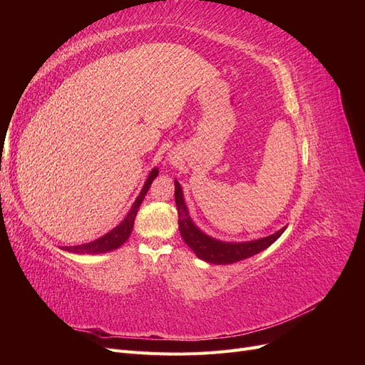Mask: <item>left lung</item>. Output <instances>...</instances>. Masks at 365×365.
Instances as JSON below:
<instances>
[{
    "instance_id": "1",
    "label": "left lung",
    "mask_w": 365,
    "mask_h": 365,
    "mask_svg": "<svg viewBox=\"0 0 365 365\" xmlns=\"http://www.w3.org/2000/svg\"><path fill=\"white\" fill-rule=\"evenodd\" d=\"M175 202L178 208V227L180 233L184 242L189 245L197 257L215 264H228L239 260H244L247 257L254 256L264 248H268L271 244L277 240L283 231L282 228L277 233H274L268 237L251 240V242H242V244H227V242H220L213 237L204 235L202 231L197 228L187 212V207L182 197V190L178 181H175Z\"/></svg>"
}]
</instances>
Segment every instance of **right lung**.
Wrapping results in <instances>:
<instances>
[{
	"label": "right lung",
	"instance_id": "right-lung-1",
	"mask_svg": "<svg viewBox=\"0 0 365 365\" xmlns=\"http://www.w3.org/2000/svg\"><path fill=\"white\" fill-rule=\"evenodd\" d=\"M158 176V169H153L149 175L148 181L143 185V190L138 195V197L135 200L134 205L130 207L129 213L126 215V217L121 220L120 225H117L114 230L109 231L108 235L98 237L94 242H90V244H83V245H76V247H62V250L70 251V252H77V254H97V252H106V251H113L117 250L118 247H121L128 240V237L132 233V228H134V220L138 212V207L141 205L143 200L149 190V187L152 184V181L155 180Z\"/></svg>",
	"mask_w": 365,
	"mask_h": 365
}]
</instances>
